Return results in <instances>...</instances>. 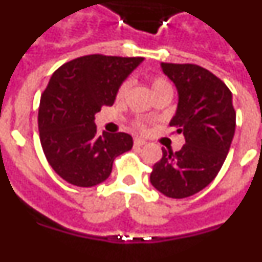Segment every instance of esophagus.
<instances>
[{
    "mask_svg": "<svg viewBox=\"0 0 262 262\" xmlns=\"http://www.w3.org/2000/svg\"><path fill=\"white\" fill-rule=\"evenodd\" d=\"M144 144H145V140H143V139L140 138L134 139V145H135V147H142V145Z\"/></svg>",
    "mask_w": 262,
    "mask_h": 262,
    "instance_id": "34e87169",
    "label": "esophagus"
}]
</instances>
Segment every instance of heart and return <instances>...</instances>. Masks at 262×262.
<instances>
[{"instance_id": "obj_1", "label": "heart", "mask_w": 262, "mask_h": 262, "mask_svg": "<svg viewBox=\"0 0 262 262\" xmlns=\"http://www.w3.org/2000/svg\"><path fill=\"white\" fill-rule=\"evenodd\" d=\"M129 80L123 81L122 84L119 85L117 90V98L118 99H122L124 96H126L127 90L129 89ZM151 89H152V93H156V92H160V90H165V89H172L170 84H169V81L166 78L161 77V76H156L151 80Z\"/></svg>"}]
</instances>
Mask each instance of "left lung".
<instances>
[{
  "label": "left lung",
  "mask_w": 262,
  "mask_h": 262,
  "mask_svg": "<svg viewBox=\"0 0 262 262\" xmlns=\"http://www.w3.org/2000/svg\"><path fill=\"white\" fill-rule=\"evenodd\" d=\"M161 69L177 89V110L169 124L185 136V144L177 152L163 148L149 180L160 193L180 200L216 177L232 143L236 113L230 89L207 69L172 62H161Z\"/></svg>",
  "instance_id": "8db88e82"
}]
</instances>
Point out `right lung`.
<instances>
[{"label":"right lung","instance_id":"1","mask_svg":"<svg viewBox=\"0 0 262 262\" xmlns=\"http://www.w3.org/2000/svg\"><path fill=\"white\" fill-rule=\"evenodd\" d=\"M143 57L88 55L60 67L41 94L38 127L48 164L62 180L92 187L107 180L115 157L133 148L128 134H97L94 115L111 106Z\"/></svg>","mask_w":262,"mask_h":262}]
</instances>
